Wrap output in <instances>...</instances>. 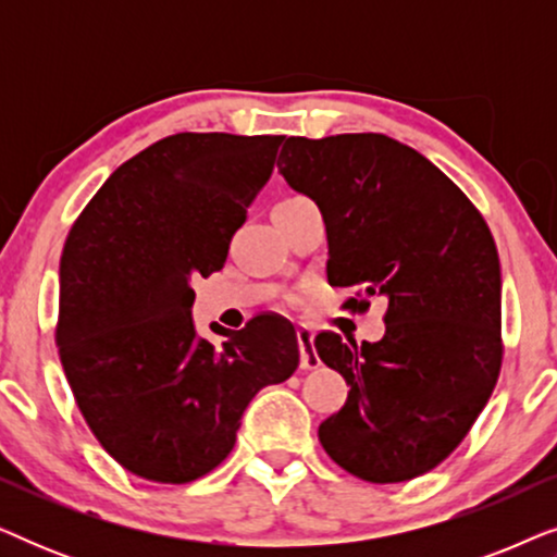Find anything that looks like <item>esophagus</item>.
Segmentation results:
<instances>
[{
    "mask_svg": "<svg viewBox=\"0 0 557 557\" xmlns=\"http://www.w3.org/2000/svg\"><path fill=\"white\" fill-rule=\"evenodd\" d=\"M296 339H299V352H301V368L311 370L319 364V357L314 352V332L309 326H299L296 330Z\"/></svg>",
    "mask_w": 557,
    "mask_h": 557,
    "instance_id": "esophagus-1",
    "label": "esophagus"
}]
</instances>
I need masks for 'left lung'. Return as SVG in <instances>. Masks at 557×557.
<instances>
[{"label": "left lung", "mask_w": 557, "mask_h": 557, "mask_svg": "<svg viewBox=\"0 0 557 557\" xmlns=\"http://www.w3.org/2000/svg\"><path fill=\"white\" fill-rule=\"evenodd\" d=\"M286 185L317 202L326 278L387 301L380 342L317 334L347 380L345 406L319 425L324 451L375 484L438 467L482 413L502 364V273L469 197L423 154L383 134L288 136Z\"/></svg>", "instance_id": "obj_1"}]
</instances>
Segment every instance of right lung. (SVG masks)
Segmentation results:
<instances>
[{"label":"right lung","instance_id":"right-lung-1","mask_svg":"<svg viewBox=\"0 0 557 557\" xmlns=\"http://www.w3.org/2000/svg\"><path fill=\"white\" fill-rule=\"evenodd\" d=\"M281 141L166 136L103 182L65 240L60 362L101 446L149 482L185 484L215 469L256 393L299 368L284 319L220 330V345L193 319V278L223 269Z\"/></svg>","mask_w":557,"mask_h":557}]
</instances>
